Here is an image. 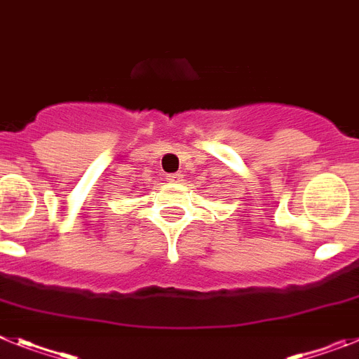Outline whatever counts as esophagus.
Returning <instances> with one entry per match:
<instances>
[{
  "label": "esophagus",
  "mask_w": 359,
  "mask_h": 359,
  "mask_svg": "<svg viewBox=\"0 0 359 359\" xmlns=\"http://www.w3.org/2000/svg\"><path fill=\"white\" fill-rule=\"evenodd\" d=\"M166 180H168V182L180 184L184 180V175H182V173H170V175H166Z\"/></svg>",
  "instance_id": "esophagus-1"
}]
</instances>
